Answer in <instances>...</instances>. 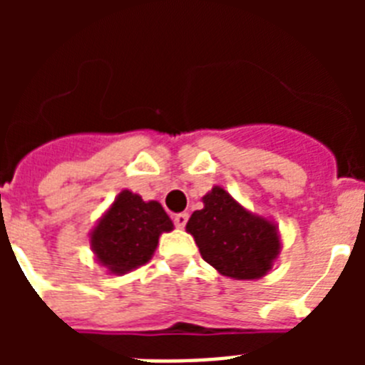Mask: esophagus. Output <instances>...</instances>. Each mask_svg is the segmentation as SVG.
<instances>
[{"label":"esophagus","instance_id":"esophagus-1","mask_svg":"<svg viewBox=\"0 0 365 365\" xmlns=\"http://www.w3.org/2000/svg\"><path fill=\"white\" fill-rule=\"evenodd\" d=\"M173 222H175V227L177 228H185V225L188 222V214H175L173 215Z\"/></svg>","mask_w":365,"mask_h":365}]
</instances>
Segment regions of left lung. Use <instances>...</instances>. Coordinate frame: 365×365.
<instances>
[{"mask_svg":"<svg viewBox=\"0 0 365 365\" xmlns=\"http://www.w3.org/2000/svg\"><path fill=\"white\" fill-rule=\"evenodd\" d=\"M202 205V210L193 212L186 222L202 259L228 278L267 276L282 250L278 227L247 210L222 186L206 193Z\"/></svg>","mask_w":365,"mask_h":365,"instance_id":"1","label":"left lung"}]
</instances>
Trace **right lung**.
Instances as JSON below:
<instances>
[{"instance_id":"obj_1","label":"right lung","mask_w":365,"mask_h":365,"mask_svg":"<svg viewBox=\"0 0 365 365\" xmlns=\"http://www.w3.org/2000/svg\"><path fill=\"white\" fill-rule=\"evenodd\" d=\"M173 222L160 202L143 201L138 193L122 190L89 234L96 261L109 274L131 272L146 265L164 232Z\"/></svg>"}]
</instances>
